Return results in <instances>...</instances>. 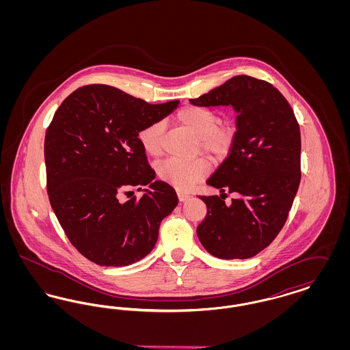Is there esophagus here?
I'll return each mask as SVG.
<instances>
[{
	"mask_svg": "<svg viewBox=\"0 0 350 350\" xmlns=\"http://www.w3.org/2000/svg\"><path fill=\"white\" fill-rule=\"evenodd\" d=\"M177 196H178V200H181V202L190 198V194H189V193H185V191H178Z\"/></svg>",
	"mask_w": 350,
	"mask_h": 350,
	"instance_id": "obj_1",
	"label": "esophagus"
}]
</instances>
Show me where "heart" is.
I'll return each instance as SVG.
<instances>
[{
    "label": "heart",
    "instance_id": "obj_1",
    "mask_svg": "<svg viewBox=\"0 0 350 350\" xmlns=\"http://www.w3.org/2000/svg\"><path fill=\"white\" fill-rule=\"evenodd\" d=\"M178 122L197 136L196 148L215 157H226L234 144L236 129L230 122H219L217 113L203 106H186L177 114ZM164 122L156 120L144 126L139 133V143L150 156L163 150ZM157 176L178 190H189L208 173L210 164L203 157L190 160L167 159L157 165Z\"/></svg>",
    "mask_w": 350,
    "mask_h": 350
}]
</instances>
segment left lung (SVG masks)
I'll use <instances>...</instances> for the list:
<instances>
[{
	"label": "left lung",
	"mask_w": 350,
	"mask_h": 350,
	"mask_svg": "<svg viewBox=\"0 0 350 350\" xmlns=\"http://www.w3.org/2000/svg\"><path fill=\"white\" fill-rule=\"evenodd\" d=\"M196 106H232L236 139L207 185L220 196H200L207 214L197 227L204 250L217 258H250L282 230L300 183L299 124L271 83L234 76L196 100ZM239 194L230 205L225 191Z\"/></svg>",
	"instance_id": "8db88e82"
}]
</instances>
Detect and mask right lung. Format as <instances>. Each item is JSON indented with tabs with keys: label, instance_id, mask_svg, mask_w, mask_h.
<instances>
[{
	"label": "right lung",
	"instance_id": "add662e5",
	"mask_svg": "<svg viewBox=\"0 0 350 350\" xmlns=\"http://www.w3.org/2000/svg\"><path fill=\"white\" fill-rule=\"evenodd\" d=\"M178 103L150 105L94 83L75 90L56 110L44 139L51 207L72 245L92 262L127 267L144 258L161 220L177 206L176 190L153 181L137 133ZM130 187L144 197L120 204L117 194Z\"/></svg>",
	"mask_w": 350,
	"mask_h": 350
}]
</instances>
